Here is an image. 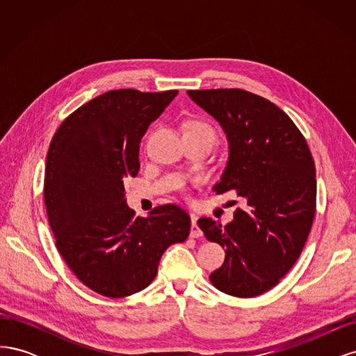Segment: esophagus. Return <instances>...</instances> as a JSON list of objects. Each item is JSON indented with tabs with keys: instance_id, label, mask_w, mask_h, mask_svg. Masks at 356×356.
I'll list each match as a JSON object with an SVG mask.
<instances>
[{
	"instance_id": "esophagus-1",
	"label": "esophagus",
	"mask_w": 356,
	"mask_h": 356,
	"mask_svg": "<svg viewBox=\"0 0 356 356\" xmlns=\"http://www.w3.org/2000/svg\"><path fill=\"white\" fill-rule=\"evenodd\" d=\"M190 236H191V238H199V236H202V230L199 229V225H197V217H196V215H191Z\"/></svg>"
}]
</instances>
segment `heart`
<instances>
[{
	"label": "heart",
	"instance_id": "1",
	"mask_svg": "<svg viewBox=\"0 0 356 356\" xmlns=\"http://www.w3.org/2000/svg\"><path fill=\"white\" fill-rule=\"evenodd\" d=\"M187 129H208V131H212L211 126L204 124V123H200V122H193V123H190V124L187 126ZM212 132H213V131H212Z\"/></svg>",
	"mask_w": 356,
	"mask_h": 356
}]
</instances>
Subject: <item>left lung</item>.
<instances>
[{"instance_id": "1", "label": "left lung", "mask_w": 356, "mask_h": 356, "mask_svg": "<svg viewBox=\"0 0 356 356\" xmlns=\"http://www.w3.org/2000/svg\"><path fill=\"white\" fill-rule=\"evenodd\" d=\"M227 136L229 159L213 190L243 199L233 221L200 218L209 242L225 248L212 285L234 297L273 288L300 257L315 217V163L293 120L261 96L241 89L188 90Z\"/></svg>"}]
</instances>
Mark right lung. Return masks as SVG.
I'll list each match as a JSON object with an SVG mask.
<instances>
[{"instance_id": "1", "label": "right lung", "mask_w": 356, "mask_h": 356, "mask_svg": "<svg viewBox=\"0 0 356 356\" xmlns=\"http://www.w3.org/2000/svg\"><path fill=\"white\" fill-rule=\"evenodd\" d=\"M178 90H111L81 105L53 136L44 202L58 251L80 281L105 297L138 293L153 282L160 258L184 242L190 217L161 204L135 217L124 181L139 170V144Z\"/></svg>"}]
</instances>
